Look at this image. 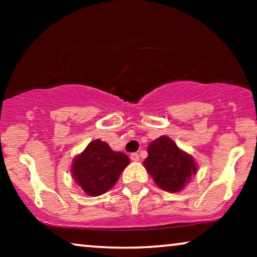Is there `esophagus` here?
Segmentation results:
<instances>
[{
	"label": "esophagus",
	"mask_w": 257,
	"mask_h": 257,
	"mask_svg": "<svg viewBox=\"0 0 257 257\" xmlns=\"http://www.w3.org/2000/svg\"><path fill=\"white\" fill-rule=\"evenodd\" d=\"M130 158H131L132 161H139V154L138 153H132L131 157H130Z\"/></svg>",
	"instance_id": "1"
}]
</instances>
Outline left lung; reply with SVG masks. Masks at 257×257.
<instances>
[{
	"mask_svg": "<svg viewBox=\"0 0 257 257\" xmlns=\"http://www.w3.org/2000/svg\"><path fill=\"white\" fill-rule=\"evenodd\" d=\"M149 157L144 166L156 184L164 191L177 193L196 174V164L192 156L179 149L167 136L159 137L150 144Z\"/></svg>",
	"mask_w": 257,
	"mask_h": 257,
	"instance_id": "left-lung-1",
	"label": "left lung"
}]
</instances>
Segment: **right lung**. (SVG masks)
<instances>
[{
  "label": "right lung",
  "instance_id": "right-lung-1",
  "mask_svg": "<svg viewBox=\"0 0 257 257\" xmlns=\"http://www.w3.org/2000/svg\"><path fill=\"white\" fill-rule=\"evenodd\" d=\"M128 163L126 154L96 139L73 159L72 177L87 195H101L113 187Z\"/></svg>",
  "mask_w": 257,
  "mask_h": 257
}]
</instances>
